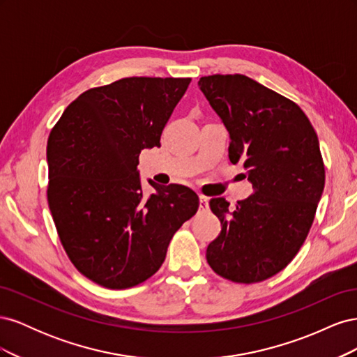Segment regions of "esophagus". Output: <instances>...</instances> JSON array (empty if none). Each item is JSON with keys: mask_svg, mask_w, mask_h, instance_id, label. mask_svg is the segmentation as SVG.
Instances as JSON below:
<instances>
[{"mask_svg": "<svg viewBox=\"0 0 357 357\" xmlns=\"http://www.w3.org/2000/svg\"><path fill=\"white\" fill-rule=\"evenodd\" d=\"M199 211H202V213L208 211V198L204 195L199 197Z\"/></svg>", "mask_w": 357, "mask_h": 357, "instance_id": "obj_1", "label": "esophagus"}]
</instances>
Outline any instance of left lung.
<instances>
[{"label":"left lung","mask_w":357,"mask_h":357,"mask_svg":"<svg viewBox=\"0 0 357 357\" xmlns=\"http://www.w3.org/2000/svg\"><path fill=\"white\" fill-rule=\"evenodd\" d=\"M198 86L228 129L229 160L253 186L235 208L210 201L222 231L207 262L229 282H264L291 262L314 220L325 188L317 134L298 104L247 75H205Z\"/></svg>","instance_id":"obj_1"}]
</instances>
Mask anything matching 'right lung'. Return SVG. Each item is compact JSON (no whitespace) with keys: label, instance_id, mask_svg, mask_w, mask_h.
<instances>
[{"label":"right lung","instance_id":"1","mask_svg":"<svg viewBox=\"0 0 357 357\" xmlns=\"http://www.w3.org/2000/svg\"><path fill=\"white\" fill-rule=\"evenodd\" d=\"M190 79L126 77L92 88L62 113L47 139V202L63 250L84 277L107 289L146 282L164 264L199 198L181 185L144 198L143 149L162 131Z\"/></svg>","mask_w":357,"mask_h":357}]
</instances>
